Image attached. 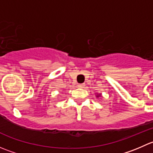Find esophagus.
Segmentation results:
<instances>
[{
	"label": "esophagus",
	"mask_w": 153,
	"mask_h": 153,
	"mask_svg": "<svg viewBox=\"0 0 153 153\" xmlns=\"http://www.w3.org/2000/svg\"><path fill=\"white\" fill-rule=\"evenodd\" d=\"M84 86H85V85H84V84H78V87H79V88H84Z\"/></svg>",
	"instance_id": "34e87169"
}]
</instances>
